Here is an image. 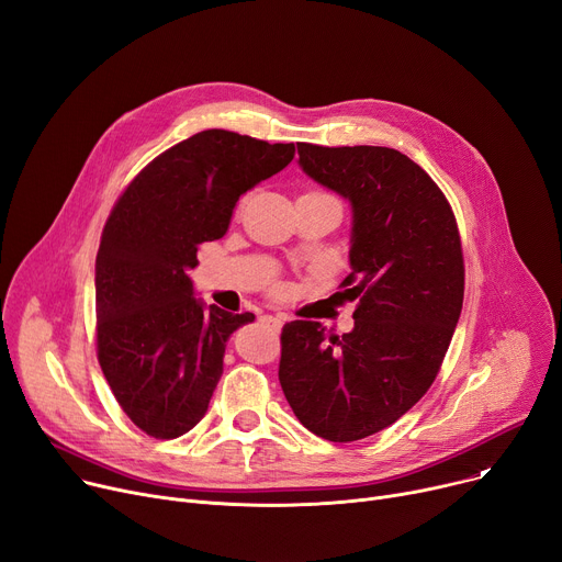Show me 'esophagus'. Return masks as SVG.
Returning <instances> with one entry per match:
<instances>
[{
  "mask_svg": "<svg viewBox=\"0 0 562 562\" xmlns=\"http://www.w3.org/2000/svg\"><path fill=\"white\" fill-rule=\"evenodd\" d=\"M260 324H266V326H272L274 328V331H279V328H281V317H274V315H262L260 317Z\"/></svg>",
  "mask_w": 562,
  "mask_h": 562,
  "instance_id": "1",
  "label": "esophagus"
}]
</instances>
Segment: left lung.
<instances>
[{
    "mask_svg": "<svg viewBox=\"0 0 562 562\" xmlns=\"http://www.w3.org/2000/svg\"><path fill=\"white\" fill-rule=\"evenodd\" d=\"M296 149L302 170L351 204V274L340 288L356 311L342 336L319 322L285 324L279 381L308 431L353 442L397 422L436 381L463 308V247L447 196L406 154Z\"/></svg>",
    "mask_w": 562,
    "mask_h": 562,
    "instance_id": "8db88e82",
    "label": "left lung"
}]
</instances>
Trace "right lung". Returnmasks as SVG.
Returning a JSON list of instances; mask_svg holds the SVG:
<instances>
[{"label":"right lung","mask_w":562,"mask_h":562,"mask_svg":"<svg viewBox=\"0 0 562 562\" xmlns=\"http://www.w3.org/2000/svg\"><path fill=\"white\" fill-rule=\"evenodd\" d=\"M292 158V143L209 128L156 156L115 202L94 262L97 358L147 436L179 438L206 415L226 340L254 313L206 308L188 270L226 234L240 194Z\"/></svg>","instance_id":"1"}]
</instances>
